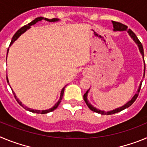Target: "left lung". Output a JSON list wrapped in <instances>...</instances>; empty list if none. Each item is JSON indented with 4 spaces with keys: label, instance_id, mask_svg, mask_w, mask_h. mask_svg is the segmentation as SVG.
<instances>
[{
    "label": "left lung",
    "instance_id": "left-lung-1",
    "mask_svg": "<svg viewBox=\"0 0 147 147\" xmlns=\"http://www.w3.org/2000/svg\"><path fill=\"white\" fill-rule=\"evenodd\" d=\"M112 23H113V28H114L113 31H124V30H125V31H127V32H128L129 35L131 37V38L134 40L135 42H136V43L138 45V49H139L140 52H141V55H142L143 58H144V49H143V45H142V44H141V42L139 41V40L138 39L137 36L135 34L134 32H132L131 29H128L127 26L124 25V24H122V23H119V22L112 21ZM144 76H145V62H144V76H143V77H144ZM141 84H142V81L141 82V84H140L139 87H138V89L137 93L135 94V96L132 97V99H131L130 101H129V102H127V104H125L124 106H122V107H119V108H116L113 110L107 111V112H105V111H103V110H98V109H96V107H93V105H90V103H89V102L88 101V91H89L90 89L88 90L86 93L84 94V96H83V98H84V100H85V103H86V105H88V107H89L90 110H91L92 111L97 113L102 114V115H111V114H114V113H116L121 112V110H124V109L127 108V107H130L131 105L134 103V102L136 100V98H137L138 96V93H139V92H140V90H141Z\"/></svg>",
    "mask_w": 147,
    "mask_h": 147
}]
</instances>
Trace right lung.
<instances>
[{
	"label": "right lung",
	"instance_id": "add662e5",
	"mask_svg": "<svg viewBox=\"0 0 147 147\" xmlns=\"http://www.w3.org/2000/svg\"><path fill=\"white\" fill-rule=\"evenodd\" d=\"M46 20V21H49V22H57V21H59V19H57V18H53V19H48V18H42V17H39V18H35L34 20H32V21L31 22V23H28V24H27V25H25V26H24L22 27L21 28H20V29L18 30V32H17L15 34V35L13 36L12 39H11V43H10V45H9V47L11 45V44H13V42H15V40H18V37H20V36L22 34H23V33H24V32H26V31H27V30H28V29H29V28H31V26H33V25H34L35 23H37V22L41 21V20ZM8 51H9V49H8V50H7V54H8ZM6 80H7V82L9 83V80H8V77H7V76H6ZM10 88H11V87H10ZM65 88V86L64 88H62V90H61L60 97H59V101H58V102L55 104V105H54V107H51V108L49 109V110H33V109H31V108H29V107H26V106H25V105H23L21 102H20V100L18 99V98H17L16 95H15V93H14V92H13V94H14V96H15V98H16L17 102H18V103H19V105H21L22 107H23V108L25 109V110H28V111H30V112H32V113H38V114H39V113H40V114H45V113H48L51 112V111H54V110H56V109L57 108V107H58V106H59V104H60L61 100H62V97H63V94H64Z\"/></svg>",
	"mask_w": 147,
	"mask_h": 147
}]
</instances>
